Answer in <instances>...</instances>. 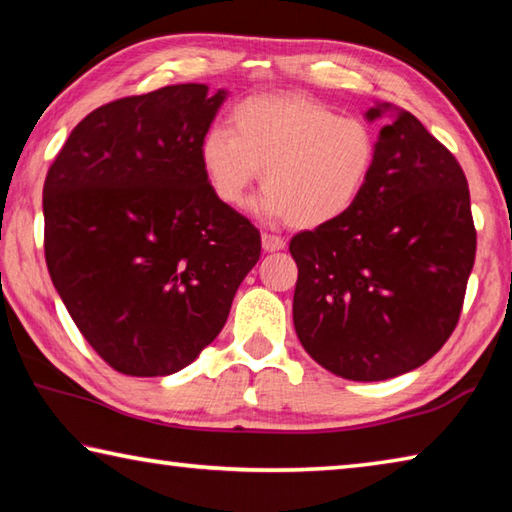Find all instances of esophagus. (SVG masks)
<instances>
[{"instance_id":"obj_1","label":"esophagus","mask_w":512,"mask_h":512,"mask_svg":"<svg viewBox=\"0 0 512 512\" xmlns=\"http://www.w3.org/2000/svg\"><path fill=\"white\" fill-rule=\"evenodd\" d=\"M262 246H264L266 253H275V250H282L284 246H287V241H284V237H280V235H271V232H264Z\"/></svg>"}]
</instances>
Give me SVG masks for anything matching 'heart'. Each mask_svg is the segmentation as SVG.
Listing matches in <instances>:
<instances>
[{"instance_id":"b5f03b06","label":"heart","mask_w":512,"mask_h":512,"mask_svg":"<svg viewBox=\"0 0 512 512\" xmlns=\"http://www.w3.org/2000/svg\"><path fill=\"white\" fill-rule=\"evenodd\" d=\"M228 128L203 135L201 167L223 205L239 207L262 171L259 207L296 228H323L348 214L377 162V137L363 119L302 94L239 101Z\"/></svg>"}]
</instances>
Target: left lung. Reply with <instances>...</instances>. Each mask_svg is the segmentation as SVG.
<instances>
[{"instance_id":"left-lung-1","label":"left lung","mask_w":512,"mask_h":512,"mask_svg":"<svg viewBox=\"0 0 512 512\" xmlns=\"http://www.w3.org/2000/svg\"><path fill=\"white\" fill-rule=\"evenodd\" d=\"M289 250L293 325L311 359L352 381L404 375L443 348L461 318L476 255L461 164L418 117L397 112L379 131L357 205L298 232Z\"/></svg>"}]
</instances>
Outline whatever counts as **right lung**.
Segmentation results:
<instances>
[{
    "label": "right lung",
    "mask_w": 512,
    "mask_h": 512,
    "mask_svg": "<svg viewBox=\"0 0 512 512\" xmlns=\"http://www.w3.org/2000/svg\"><path fill=\"white\" fill-rule=\"evenodd\" d=\"M225 92L167 85L92 110L42 189L45 259L69 316L112 370L164 377L228 320L259 230L207 185L201 140Z\"/></svg>",
    "instance_id": "right-lung-1"
}]
</instances>
